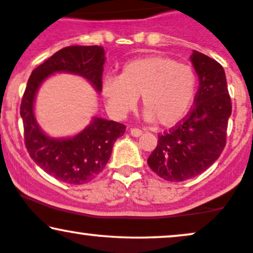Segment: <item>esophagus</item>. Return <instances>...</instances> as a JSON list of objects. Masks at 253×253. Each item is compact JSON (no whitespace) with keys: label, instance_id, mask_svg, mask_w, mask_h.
I'll return each mask as SVG.
<instances>
[{"label":"esophagus","instance_id":"esophagus-1","mask_svg":"<svg viewBox=\"0 0 253 253\" xmlns=\"http://www.w3.org/2000/svg\"><path fill=\"white\" fill-rule=\"evenodd\" d=\"M130 133H131V136L133 137H139L142 135V130L137 129V127H131V129H130Z\"/></svg>","mask_w":253,"mask_h":253}]
</instances>
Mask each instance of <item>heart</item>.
<instances>
[{"label": "heart", "instance_id": "heart-1", "mask_svg": "<svg viewBox=\"0 0 253 253\" xmlns=\"http://www.w3.org/2000/svg\"><path fill=\"white\" fill-rule=\"evenodd\" d=\"M197 91V76L191 65L164 56H146L124 65L122 75H105L102 93L109 111L124 117L142 95L146 121L157 118L163 126L179 123L189 114Z\"/></svg>", "mask_w": 253, "mask_h": 253}]
</instances>
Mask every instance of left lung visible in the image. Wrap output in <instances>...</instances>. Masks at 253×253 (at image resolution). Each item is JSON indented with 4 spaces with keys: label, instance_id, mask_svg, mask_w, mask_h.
Segmentation results:
<instances>
[{
    "label": "left lung",
    "instance_id": "obj_1",
    "mask_svg": "<svg viewBox=\"0 0 253 253\" xmlns=\"http://www.w3.org/2000/svg\"><path fill=\"white\" fill-rule=\"evenodd\" d=\"M190 58L199 79L195 107L173 129L158 136L148 158L150 169L169 182L193 178L218 160L225 148L232 111L222 65L196 50Z\"/></svg>",
    "mask_w": 253,
    "mask_h": 253
}]
</instances>
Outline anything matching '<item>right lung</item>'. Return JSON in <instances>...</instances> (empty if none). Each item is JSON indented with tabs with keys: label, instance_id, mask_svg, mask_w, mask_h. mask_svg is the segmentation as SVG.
<instances>
[{
	"label": "right lung",
	"instance_id": "1",
	"mask_svg": "<svg viewBox=\"0 0 253 253\" xmlns=\"http://www.w3.org/2000/svg\"><path fill=\"white\" fill-rule=\"evenodd\" d=\"M104 62L103 46H67L39 65L28 80L20 110L26 148L41 169L61 182L80 185L97 177L110 158L114 143L126 132V126L92 117L89 126L77 135L67 138L50 137L41 129L35 117L37 91L51 75L68 73L83 77L101 92Z\"/></svg>",
	"mask_w": 253,
	"mask_h": 253
}]
</instances>
